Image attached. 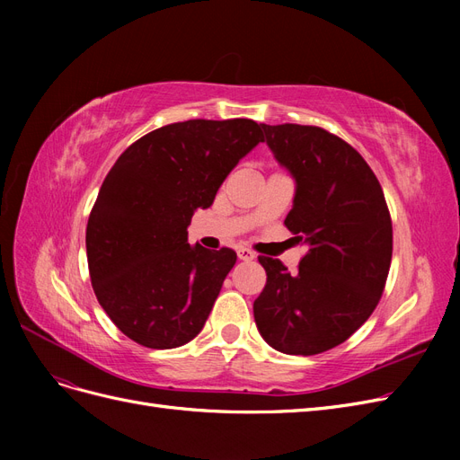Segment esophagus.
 <instances>
[{
  "label": "esophagus",
  "mask_w": 460,
  "mask_h": 460,
  "mask_svg": "<svg viewBox=\"0 0 460 460\" xmlns=\"http://www.w3.org/2000/svg\"><path fill=\"white\" fill-rule=\"evenodd\" d=\"M238 257H240V261H253L257 255L252 252V249L242 247V249H238Z\"/></svg>",
  "instance_id": "1"
}]
</instances>
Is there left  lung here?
Returning <instances> with one entry per match:
<instances>
[{
    "label": "left lung",
    "instance_id": "8db88e82",
    "mask_svg": "<svg viewBox=\"0 0 460 460\" xmlns=\"http://www.w3.org/2000/svg\"><path fill=\"white\" fill-rule=\"evenodd\" d=\"M261 127L296 180L284 225L307 253L296 274L259 257L267 286L253 303L255 324L276 351L316 355L343 343L378 305L392 264V218L378 178L341 137L301 124Z\"/></svg>",
    "mask_w": 460,
    "mask_h": 460
}]
</instances>
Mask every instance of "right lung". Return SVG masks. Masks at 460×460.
I'll return each instance as SVG.
<instances>
[{"mask_svg":"<svg viewBox=\"0 0 460 460\" xmlns=\"http://www.w3.org/2000/svg\"><path fill=\"white\" fill-rule=\"evenodd\" d=\"M262 140L255 120L193 119L146 134L117 159L88 218L86 253L95 297L124 336L174 349L203 330L238 257L190 245L188 226Z\"/></svg>","mask_w":460,"mask_h":460,"instance_id":"add662e5","label":"right lung"}]
</instances>
